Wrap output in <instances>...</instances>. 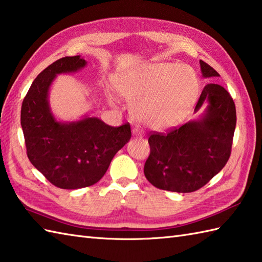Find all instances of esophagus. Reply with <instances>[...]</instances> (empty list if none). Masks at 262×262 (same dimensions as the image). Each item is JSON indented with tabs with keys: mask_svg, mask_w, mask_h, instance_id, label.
<instances>
[{
	"mask_svg": "<svg viewBox=\"0 0 262 262\" xmlns=\"http://www.w3.org/2000/svg\"><path fill=\"white\" fill-rule=\"evenodd\" d=\"M132 135L136 136V137H142V136H143V132H142V130L140 129V127L137 126V127H133Z\"/></svg>",
	"mask_w": 262,
	"mask_h": 262,
	"instance_id": "obj_1",
	"label": "esophagus"
}]
</instances>
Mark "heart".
Instances as JSON below:
<instances>
[{
	"label": "heart",
	"mask_w": 262,
	"mask_h": 262,
	"mask_svg": "<svg viewBox=\"0 0 262 262\" xmlns=\"http://www.w3.org/2000/svg\"><path fill=\"white\" fill-rule=\"evenodd\" d=\"M117 92L131 103L133 117L151 129L178 125L198 97L199 79L183 64L142 67L117 80Z\"/></svg>",
	"instance_id": "1"
}]
</instances>
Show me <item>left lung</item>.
Here are the masks:
<instances>
[{"mask_svg": "<svg viewBox=\"0 0 262 262\" xmlns=\"http://www.w3.org/2000/svg\"><path fill=\"white\" fill-rule=\"evenodd\" d=\"M202 76L218 77L215 69L200 60ZM208 103L206 114L166 133L151 132L150 154L146 161V179L158 189L193 192L206 185L225 166L231 156L236 110L227 90L208 83L194 111Z\"/></svg>", "mask_w": 262, "mask_h": 262, "instance_id": "obj_1", "label": "left lung"}]
</instances>
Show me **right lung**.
I'll list each match as a JSON object with an SVG mask.
<instances>
[{"label":"right lung","instance_id":"obj_1","mask_svg":"<svg viewBox=\"0 0 262 262\" xmlns=\"http://www.w3.org/2000/svg\"><path fill=\"white\" fill-rule=\"evenodd\" d=\"M86 63L79 55L52 63L34 80L21 106L27 156L60 189L74 190L97 183L115 154L131 138L129 123L111 126L97 117L61 123L51 113L47 96L56 74L78 71Z\"/></svg>","mask_w":262,"mask_h":262}]
</instances>
